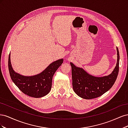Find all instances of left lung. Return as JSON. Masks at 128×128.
I'll list each match as a JSON object with an SVG mask.
<instances>
[{"label": "left lung", "instance_id": "1", "mask_svg": "<svg viewBox=\"0 0 128 128\" xmlns=\"http://www.w3.org/2000/svg\"><path fill=\"white\" fill-rule=\"evenodd\" d=\"M117 50L116 65L110 75L96 77L89 74L82 68L70 62L73 90L80 97L91 99L99 97L108 91L113 86L117 78L119 70L120 55Z\"/></svg>", "mask_w": 128, "mask_h": 128}]
</instances>
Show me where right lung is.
<instances>
[{"label": "right lung", "mask_w": 128, "mask_h": 128, "mask_svg": "<svg viewBox=\"0 0 128 128\" xmlns=\"http://www.w3.org/2000/svg\"><path fill=\"white\" fill-rule=\"evenodd\" d=\"M10 53L8 57V69L14 83L24 94L34 98H41L47 95L51 90L53 76L61 64L63 59L49 64L40 73L33 76H24L15 72L12 66Z\"/></svg>", "instance_id": "add662e5"}]
</instances>
